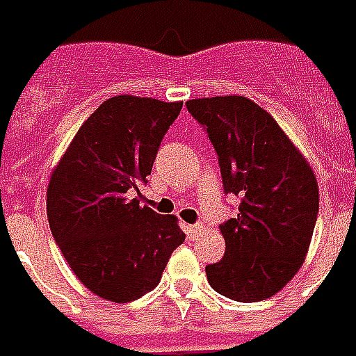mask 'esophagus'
I'll list each match as a JSON object with an SVG mask.
<instances>
[{
	"label": "esophagus",
	"mask_w": 356,
	"mask_h": 356,
	"mask_svg": "<svg viewBox=\"0 0 356 356\" xmlns=\"http://www.w3.org/2000/svg\"><path fill=\"white\" fill-rule=\"evenodd\" d=\"M184 232L188 234V238H195L201 232V226L199 224H184Z\"/></svg>",
	"instance_id": "obj_1"
}]
</instances>
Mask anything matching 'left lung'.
Here are the masks:
<instances>
[{"label": "left lung", "mask_w": 356, "mask_h": 356, "mask_svg": "<svg viewBox=\"0 0 356 356\" xmlns=\"http://www.w3.org/2000/svg\"><path fill=\"white\" fill-rule=\"evenodd\" d=\"M218 155L238 216L220 224L226 253L205 268L214 291L239 303L278 293L301 268L318 216V184L278 122L241 95L190 99Z\"/></svg>", "instance_id": "left-lung-1"}]
</instances>
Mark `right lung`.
I'll use <instances>...</instances> for the list:
<instances>
[{
	"mask_svg": "<svg viewBox=\"0 0 356 356\" xmlns=\"http://www.w3.org/2000/svg\"><path fill=\"white\" fill-rule=\"evenodd\" d=\"M182 102L117 95L80 126L47 186L49 228L63 257L92 293L113 303L140 299L161 282L186 234L174 214L130 197L147 184Z\"/></svg>",
	"mask_w": 356,
	"mask_h": 356,
	"instance_id": "obj_1",
	"label": "right lung"
}]
</instances>
